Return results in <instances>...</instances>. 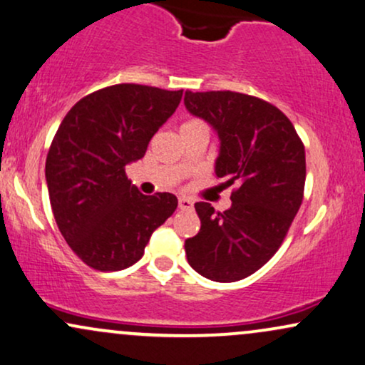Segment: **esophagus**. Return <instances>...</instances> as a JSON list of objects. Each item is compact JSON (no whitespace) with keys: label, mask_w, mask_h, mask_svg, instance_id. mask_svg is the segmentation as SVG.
<instances>
[{"label":"esophagus","mask_w":365,"mask_h":365,"mask_svg":"<svg viewBox=\"0 0 365 365\" xmlns=\"http://www.w3.org/2000/svg\"><path fill=\"white\" fill-rule=\"evenodd\" d=\"M179 208H181V210H191L192 208V201L190 198H184V196H181V198H179Z\"/></svg>","instance_id":"esophagus-1"}]
</instances>
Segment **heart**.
I'll return each mask as SVG.
<instances>
[{
    "instance_id": "heart-1",
    "label": "heart",
    "mask_w": 365,
    "mask_h": 365,
    "mask_svg": "<svg viewBox=\"0 0 365 365\" xmlns=\"http://www.w3.org/2000/svg\"><path fill=\"white\" fill-rule=\"evenodd\" d=\"M190 123H196V121H190Z\"/></svg>"
}]
</instances>
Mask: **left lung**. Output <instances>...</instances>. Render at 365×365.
Listing matches in <instances>:
<instances>
[{
	"label": "left lung",
	"mask_w": 365,
	"mask_h": 365,
	"mask_svg": "<svg viewBox=\"0 0 365 365\" xmlns=\"http://www.w3.org/2000/svg\"><path fill=\"white\" fill-rule=\"evenodd\" d=\"M184 106L220 140L217 178L239 184L224 213L195 205L201 229L184 242L187 263L208 280H242L275 255L301 208L304 145L280 109L246 93L186 92Z\"/></svg>",
	"instance_id": "obj_1"
}]
</instances>
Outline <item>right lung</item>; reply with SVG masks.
Listing matches in <instances>:
<instances>
[{
    "label": "right lung",
    "mask_w": 365,
    "mask_h": 365,
    "mask_svg": "<svg viewBox=\"0 0 365 365\" xmlns=\"http://www.w3.org/2000/svg\"><path fill=\"white\" fill-rule=\"evenodd\" d=\"M181 97L182 90L113 85L76 102L59 124L46 158L47 190L63 237L88 267L135 264L178 208L173 192H140L124 167L145 155Z\"/></svg>",
    "instance_id": "add662e5"
}]
</instances>
